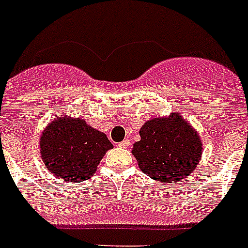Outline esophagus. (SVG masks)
<instances>
[{
  "label": "esophagus",
  "mask_w": 248,
  "mask_h": 248,
  "mask_svg": "<svg viewBox=\"0 0 248 248\" xmlns=\"http://www.w3.org/2000/svg\"><path fill=\"white\" fill-rule=\"evenodd\" d=\"M118 146H120V147H122V148L128 147V146H130V141H128V140H124V141L118 143Z\"/></svg>",
  "instance_id": "1"
}]
</instances>
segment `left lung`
<instances>
[{"instance_id": "left-lung-1", "label": "left lung", "mask_w": 248, "mask_h": 248, "mask_svg": "<svg viewBox=\"0 0 248 248\" xmlns=\"http://www.w3.org/2000/svg\"><path fill=\"white\" fill-rule=\"evenodd\" d=\"M132 155L140 169L154 180L171 184L193 172L201 158V140L180 115L156 118L140 130Z\"/></svg>"}]
</instances>
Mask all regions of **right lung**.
Wrapping results in <instances>:
<instances>
[{
	"instance_id": "right-lung-1",
	"label": "right lung",
	"mask_w": 248,
	"mask_h": 248,
	"mask_svg": "<svg viewBox=\"0 0 248 248\" xmlns=\"http://www.w3.org/2000/svg\"><path fill=\"white\" fill-rule=\"evenodd\" d=\"M40 143L41 156L48 171L67 182L88 180L106 151L113 147L105 133L83 120L70 117L51 122Z\"/></svg>"
}]
</instances>
